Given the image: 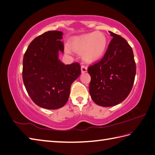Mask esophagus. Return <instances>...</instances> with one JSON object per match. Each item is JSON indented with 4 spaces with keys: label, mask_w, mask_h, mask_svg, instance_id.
Returning a JSON list of instances; mask_svg holds the SVG:
<instances>
[{
    "label": "esophagus",
    "mask_w": 155,
    "mask_h": 155,
    "mask_svg": "<svg viewBox=\"0 0 155 155\" xmlns=\"http://www.w3.org/2000/svg\"><path fill=\"white\" fill-rule=\"evenodd\" d=\"M81 73H85V72H86L87 71V66H84V65H83V66H81Z\"/></svg>",
    "instance_id": "34e87169"
}]
</instances>
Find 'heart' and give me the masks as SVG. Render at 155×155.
Instances as JSON below:
<instances>
[{
    "mask_svg": "<svg viewBox=\"0 0 155 155\" xmlns=\"http://www.w3.org/2000/svg\"><path fill=\"white\" fill-rule=\"evenodd\" d=\"M108 45V39L105 34L94 32L74 37L70 41V47L74 51L81 54L85 62L92 63L100 60L104 56ZM67 52H70L66 47Z\"/></svg>",
    "mask_w": 155,
    "mask_h": 155,
    "instance_id": "heart-1",
    "label": "heart"
}]
</instances>
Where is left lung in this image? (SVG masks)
I'll use <instances>...</instances> for the list:
<instances>
[{"label":"left lung","mask_w":155,"mask_h":155,"mask_svg":"<svg viewBox=\"0 0 155 155\" xmlns=\"http://www.w3.org/2000/svg\"><path fill=\"white\" fill-rule=\"evenodd\" d=\"M113 36L102 59L87 69L91 76L89 90L96 104L111 107L123 101L131 91L136 74L133 51L126 40Z\"/></svg>","instance_id":"left-lung-1"}]
</instances>
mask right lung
I'll return each mask as SVG.
<instances>
[{
  "label": "right lung",
  "mask_w": 155,
  "mask_h": 155,
  "mask_svg": "<svg viewBox=\"0 0 155 155\" xmlns=\"http://www.w3.org/2000/svg\"><path fill=\"white\" fill-rule=\"evenodd\" d=\"M63 33L48 31L30 44L23 58L22 79L32 100L40 107L56 109L68 100L71 85L81 74L78 62L65 65L58 59L64 52Z\"/></svg>",
  "instance_id": "right-lung-1"
}]
</instances>
